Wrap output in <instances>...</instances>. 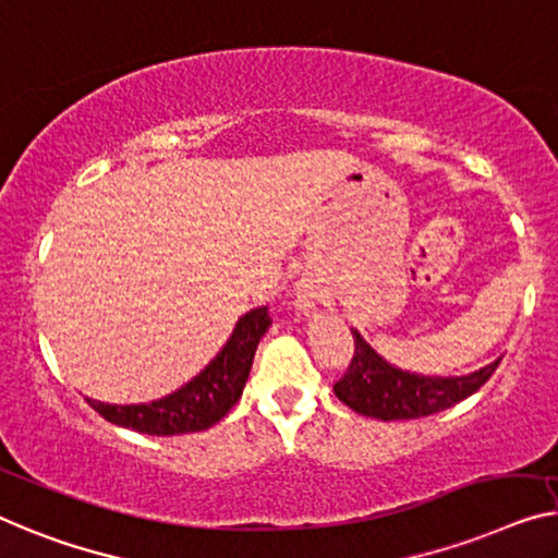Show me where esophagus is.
<instances>
[{"label": "esophagus", "instance_id": "34e87169", "mask_svg": "<svg viewBox=\"0 0 558 558\" xmlns=\"http://www.w3.org/2000/svg\"><path fill=\"white\" fill-rule=\"evenodd\" d=\"M301 307H303V311H307V307H313V305H311V301H307V298H303V301H301Z\"/></svg>", "mask_w": 558, "mask_h": 558}]
</instances>
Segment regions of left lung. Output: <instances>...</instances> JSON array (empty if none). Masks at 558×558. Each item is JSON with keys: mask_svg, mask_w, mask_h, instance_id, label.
I'll return each mask as SVG.
<instances>
[{"mask_svg": "<svg viewBox=\"0 0 558 558\" xmlns=\"http://www.w3.org/2000/svg\"><path fill=\"white\" fill-rule=\"evenodd\" d=\"M351 332L355 345L353 359L348 363L343 376L336 380L332 390L348 409L380 421L423 418V415L451 409L463 398L476 393L501 363V359H498L486 368L461 378L415 376V373H405L388 365L359 336V330Z\"/></svg>", "mask_w": 558, "mask_h": 558, "instance_id": "1", "label": "left lung"}]
</instances>
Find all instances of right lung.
I'll return each instance as SVG.
<instances>
[{
    "instance_id": "add662e5",
    "label": "right lung",
    "mask_w": 558,
    "mask_h": 558,
    "mask_svg": "<svg viewBox=\"0 0 558 558\" xmlns=\"http://www.w3.org/2000/svg\"><path fill=\"white\" fill-rule=\"evenodd\" d=\"M268 307H255L238 320L226 348L218 353L197 378L174 393L153 403L110 405L87 398V403L114 426H124L147 436L195 434L228 415L238 398L243 396L245 380L251 376L255 348L270 328Z\"/></svg>"
}]
</instances>
